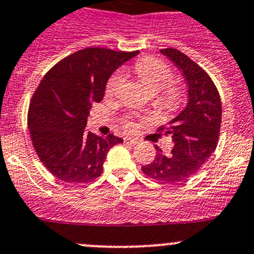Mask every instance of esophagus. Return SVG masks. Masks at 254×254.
<instances>
[{
	"instance_id": "34e87169",
	"label": "esophagus",
	"mask_w": 254,
	"mask_h": 254,
	"mask_svg": "<svg viewBox=\"0 0 254 254\" xmlns=\"http://www.w3.org/2000/svg\"><path fill=\"white\" fill-rule=\"evenodd\" d=\"M138 141L136 138H131V137H124V143L125 145H130V146H134L137 143Z\"/></svg>"
}]
</instances>
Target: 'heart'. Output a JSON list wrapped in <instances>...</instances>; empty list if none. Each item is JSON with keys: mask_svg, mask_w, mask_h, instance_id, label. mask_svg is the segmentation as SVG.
<instances>
[{"mask_svg": "<svg viewBox=\"0 0 254 254\" xmlns=\"http://www.w3.org/2000/svg\"><path fill=\"white\" fill-rule=\"evenodd\" d=\"M137 78L145 84L151 93H158V100L167 109H175L180 106L181 91L175 85H169L173 80V71L165 63L154 58H142L134 65ZM125 78L122 73H116L106 85V95L114 96L122 89ZM125 127H131L130 120L124 122Z\"/></svg>", "mask_w": 254, "mask_h": 254, "instance_id": "heart-1", "label": "heart"}]
</instances>
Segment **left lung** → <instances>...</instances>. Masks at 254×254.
<instances>
[{
	"label": "left lung",
	"mask_w": 254,
	"mask_h": 254,
	"mask_svg": "<svg viewBox=\"0 0 254 254\" xmlns=\"http://www.w3.org/2000/svg\"><path fill=\"white\" fill-rule=\"evenodd\" d=\"M183 73L188 84L185 108L158 132L172 136L169 154L156 147L154 161L142 167L143 174L163 184L188 181L209 159L218 145L221 101L210 76L190 57L176 49L161 50Z\"/></svg>",
	"instance_id": "1"
}]
</instances>
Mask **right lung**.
I'll return each instance as SVG.
<instances>
[{
  "label": "right lung",
  "instance_id": "add662e5",
  "mask_svg": "<svg viewBox=\"0 0 254 254\" xmlns=\"http://www.w3.org/2000/svg\"><path fill=\"white\" fill-rule=\"evenodd\" d=\"M136 55L87 47L58 62L41 80L29 106L28 127L40 161L53 176L85 184L102 174L107 153L123 138L86 131L87 117L102 101L112 73Z\"/></svg>",
  "mask_w": 254,
  "mask_h": 254
}]
</instances>
